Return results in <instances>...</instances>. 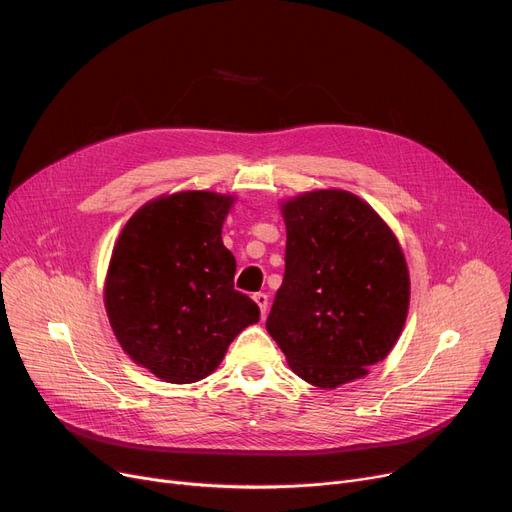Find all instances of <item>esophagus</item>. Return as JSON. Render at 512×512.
Listing matches in <instances>:
<instances>
[{"mask_svg":"<svg viewBox=\"0 0 512 512\" xmlns=\"http://www.w3.org/2000/svg\"><path fill=\"white\" fill-rule=\"evenodd\" d=\"M253 301L259 305V311H261V315L265 317V313H267V303H270V299H267V294H265V292H255V294H253Z\"/></svg>","mask_w":512,"mask_h":512,"instance_id":"34e87169","label":"esophagus"}]
</instances>
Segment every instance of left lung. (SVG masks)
<instances>
[{"instance_id":"1","label":"left lung","mask_w":512,"mask_h":512,"mask_svg":"<svg viewBox=\"0 0 512 512\" xmlns=\"http://www.w3.org/2000/svg\"><path fill=\"white\" fill-rule=\"evenodd\" d=\"M286 267L265 328L292 371L338 388L384 361L405 326L409 270L365 201L313 191L282 205Z\"/></svg>"}]
</instances>
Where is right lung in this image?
I'll return each instance as SVG.
<instances>
[{
	"label": "right lung",
	"instance_id": "1",
	"mask_svg": "<svg viewBox=\"0 0 512 512\" xmlns=\"http://www.w3.org/2000/svg\"><path fill=\"white\" fill-rule=\"evenodd\" d=\"M232 197L186 191L161 197L124 226L105 280L118 342L159 380L193 384L220 365L230 342L259 321L234 290V255L222 242Z\"/></svg>",
	"mask_w": 512,
	"mask_h": 512
}]
</instances>
